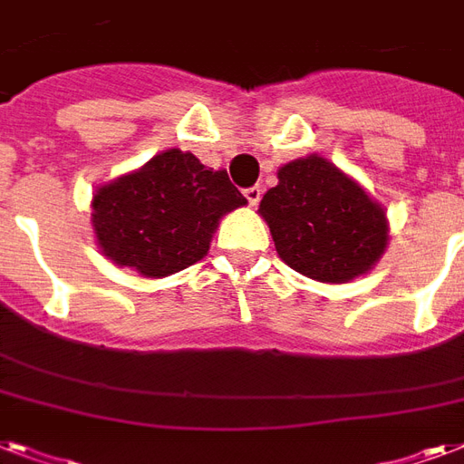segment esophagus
<instances>
[{
	"instance_id": "34e87169",
	"label": "esophagus",
	"mask_w": 464,
	"mask_h": 464,
	"mask_svg": "<svg viewBox=\"0 0 464 464\" xmlns=\"http://www.w3.org/2000/svg\"><path fill=\"white\" fill-rule=\"evenodd\" d=\"M243 195H246L247 204H250V207H255V204L260 202V197H262V189L257 188V185H253V188L243 189Z\"/></svg>"
}]
</instances>
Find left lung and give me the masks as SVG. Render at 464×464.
Instances as JSON below:
<instances>
[{
  "instance_id": "obj_1",
  "label": "left lung",
  "mask_w": 464,
  "mask_h": 464,
  "mask_svg": "<svg viewBox=\"0 0 464 464\" xmlns=\"http://www.w3.org/2000/svg\"><path fill=\"white\" fill-rule=\"evenodd\" d=\"M276 178L257 211L291 269L324 284L373 269L388 247V218L359 182L317 154L291 160Z\"/></svg>"
}]
</instances>
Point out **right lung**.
<instances>
[{
    "instance_id": "right-lung-1",
    "label": "right lung",
    "mask_w": 464,
    "mask_h": 464,
    "mask_svg": "<svg viewBox=\"0 0 464 464\" xmlns=\"http://www.w3.org/2000/svg\"><path fill=\"white\" fill-rule=\"evenodd\" d=\"M243 204L226 170L166 149L140 170L101 185L91 224L108 260L160 279L202 260L221 217Z\"/></svg>"
}]
</instances>
